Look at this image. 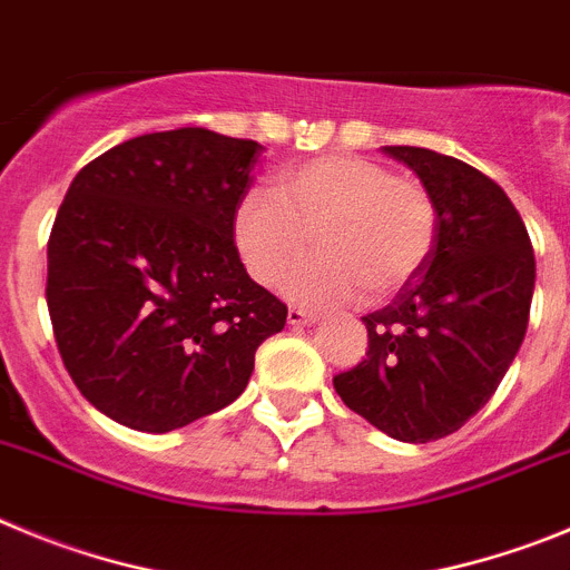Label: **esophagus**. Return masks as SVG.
Instances as JSON below:
<instances>
[{"label": "esophagus", "mask_w": 570, "mask_h": 570, "mask_svg": "<svg viewBox=\"0 0 570 570\" xmlns=\"http://www.w3.org/2000/svg\"><path fill=\"white\" fill-rule=\"evenodd\" d=\"M286 321H289L292 326H309V323H315V315L306 309H297V306H289V312H286Z\"/></svg>", "instance_id": "1"}]
</instances>
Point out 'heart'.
I'll list each match as a JSON object with an SVG mask.
<instances>
[{
  "mask_svg": "<svg viewBox=\"0 0 570 570\" xmlns=\"http://www.w3.org/2000/svg\"><path fill=\"white\" fill-rule=\"evenodd\" d=\"M317 249L286 278V295L306 306L394 295L432 258L438 204L409 176L348 153L317 156L284 170L269 189L244 193L233 215V240L247 273L275 286L289 266Z\"/></svg>",
  "mask_w": 570,
  "mask_h": 570,
  "instance_id": "obj_1",
  "label": "heart"
}]
</instances>
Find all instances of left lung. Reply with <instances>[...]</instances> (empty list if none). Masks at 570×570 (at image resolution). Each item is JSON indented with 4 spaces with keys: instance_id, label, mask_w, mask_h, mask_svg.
<instances>
[{
    "instance_id": "obj_1",
    "label": "left lung",
    "mask_w": 570,
    "mask_h": 570,
    "mask_svg": "<svg viewBox=\"0 0 570 570\" xmlns=\"http://www.w3.org/2000/svg\"><path fill=\"white\" fill-rule=\"evenodd\" d=\"M438 204L432 258L363 317L366 357L335 374L352 412L403 443L458 432L520 352L534 295V249L511 198L471 164L425 147H383Z\"/></svg>"
}]
</instances>
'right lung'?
Listing matches in <instances>:
<instances>
[{"label":"right lung","mask_w":570,"mask_h":570,"mask_svg":"<svg viewBox=\"0 0 570 570\" xmlns=\"http://www.w3.org/2000/svg\"><path fill=\"white\" fill-rule=\"evenodd\" d=\"M261 150L204 127L147 132L70 184L45 295L65 368L116 423L164 434L229 406L284 330L233 240Z\"/></svg>","instance_id":"add662e5"}]
</instances>
